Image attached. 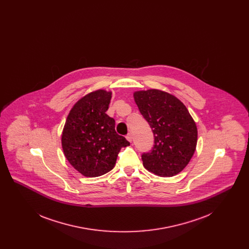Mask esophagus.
Here are the masks:
<instances>
[{"label":"esophagus","mask_w":249,"mask_h":249,"mask_svg":"<svg viewBox=\"0 0 249 249\" xmlns=\"http://www.w3.org/2000/svg\"><path fill=\"white\" fill-rule=\"evenodd\" d=\"M126 139H127L129 142H131V141H132V135H131L130 133H128L127 136H126Z\"/></svg>","instance_id":"34e87169"}]
</instances>
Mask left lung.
I'll return each instance as SVG.
<instances>
[{
    "label": "left lung",
    "mask_w": 249,
    "mask_h": 249,
    "mask_svg": "<svg viewBox=\"0 0 249 249\" xmlns=\"http://www.w3.org/2000/svg\"><path fill=\"white\" fill-rule=\"evenodd\" d=\"M134 101L154 134V146L142 155V165L159 177L177 176L195 152L198 130L185 105L160 89L138 90Z\"/></svg>",
    "instance_id": "left-lung-1"
}]
</instances>
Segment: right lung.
I'll return each instance as SVG.
<instances>
[{
    "label": "right lung",
    "instance_id": "add662e5",
    "mask_svg": "<svg viewBox=\"0 0 249 249\" xmlns=\"http://www.w3.org/2000/svg\"><path fill=\"white\" fill-rule=\"evenodd\" d=\"M112 92L97 89L85 95L71 107L66 119L61 145L67 160L87 178L111 171L120 149L130 145L115 130V119L107 112Z\"/></svg>",
    "mask_w": 249,
    "mask_h": 249
}]
</instances>
